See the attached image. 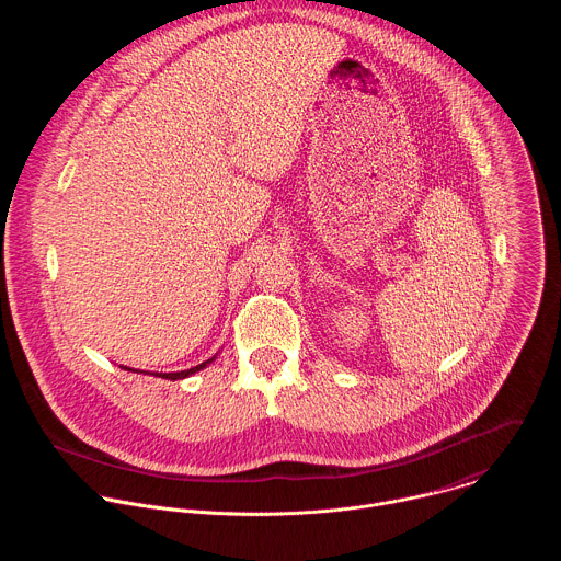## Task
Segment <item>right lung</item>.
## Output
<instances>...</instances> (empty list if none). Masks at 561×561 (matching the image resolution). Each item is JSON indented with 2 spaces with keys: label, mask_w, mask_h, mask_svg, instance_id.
Segmentation results:
<instances>
[{
  "label": "right lung",
  "mask_w": 561,
  "mask_h": 561,
  "mask_svg": "<svg viewBox=\"0 0 561 561\" xmlns=\"http://www.w3.org/2000/svg\"><path fill=\"white\" fill-rule=\"evenodd\" d=\"M213 359H208V362H204V364H199V366H193V368H188V370H180V373H152L154 377H162V379H184V377H188V375H193V373H197V370H202L206 364H210ZM124 368V366H122ZM126 370H130V368H126Z\"/></svg>",
  "instance_id": "add662e5"
}]
</instances>
